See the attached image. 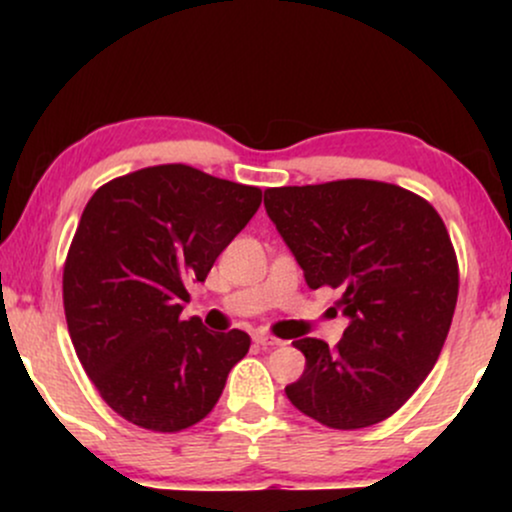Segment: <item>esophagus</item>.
<instances>
[{
	"instance_id": "34e87169",
	"label": "esophagus",
	"mask_w": 512,
	"mask_h": 512,
	"mask_svg": "<svg viewBox=\"0 0 512 512\" xmlns=\"http://www.w3.org/2000/svg\"><path fill=\"white\" fill-rule=\"evenodd\" d=\"M255 344L257 346H264V349H267V346H279L281 339L272 337V334H255Z\"/></svg>"
}]
</instances>
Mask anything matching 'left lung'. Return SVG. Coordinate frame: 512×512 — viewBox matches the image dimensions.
I'll return each mask as SVG.
<instances>
[{"mask_svg":"<svg viewBox=\"0 0 512 512\" xmlns=\"http://www.w3.org/2000/svg\"><path fill=\"white\" fill-rule=\"evenodd\" d=\"M264 209L310 289H344L349 327L330 349L296 339L305 370L286 385L298 411L354 431L392 416L436 366L457 303V257L438 211L378 180L272 187Z\"/></svg>","mask_w":512,"mask_h":512,"instance_id":"left-lung-1","label":"left lung"}]
</instances>
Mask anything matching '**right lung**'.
I'll return each instance as SVG.
<instances>
[{"label": "right lung", "mask_w": 512, "mask_h": 512, "mask_svg": "<svg viewBox=\"0 0 512 512\" xmlns=\"http://www.w3.org/2000/svg\"><path fill=\"white\" fill-rule=\"evenodd\" d=\"M260 204V187L182 163L134 170L88 199L64 262V315L86 375L129 424L195 426L248 354L245 332L180 313L187 284L207 279Z\"/></svg>", "instance_id": "add662e5"}]
</instances>
